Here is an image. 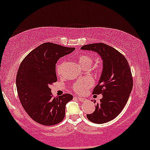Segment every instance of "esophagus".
<instances>
[{
	"mask_svg": "<svg viewBox=\"0 0 150 150\" xmlns=\"http://www.w3.org/2000/svg\"><path fill=\"white\" fill-rule=\"evenodd\" d=\"M76 98H77V99H78L79 101H82H82H85L86 100V99H85V98H82V97H76Z\"/></svg>",
	"mask_w": 150,
	"mask_h": 150,
	"instance_id": "34e87169",
	"label": "esophagus"
}]
</instances>
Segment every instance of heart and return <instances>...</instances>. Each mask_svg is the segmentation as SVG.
<instances>
[{
  "instance_id": "1",
  "label": "heart",
  "mask_w": 150,
  "mask_h": 150,
  "mask_svg": "<svg viewBox=\"0 0 150 150\" xmlns=\"http://www.w3.org/2000/svg\"><path fill=\"white\" fill-rule=\"evenodd\" d=\"M77 61L82 68L86 66H90L92 64V58L89 55L82 54L80 55L77 57ZM63 63H59L56 65V73L59 75L61 73ZM93 85V80L90 77H85V78L80 79L77 82H75L73 85V89L78 94H82L87 90V89L91 87Z\"/></svg>"
}]
</instances>
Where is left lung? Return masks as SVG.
<instances>
[{"label":"left lung","mask_w":150,"mask_h":150,"mask_svg":"<svg viewBox=\"0 0 150 150\" xmlns=\"http://www.w3.org/2000/svg\"><path fill=\"white\" fill-rule=\"evenodd\" d=\"M81 49L94 51L102 60V72L93 94H101L103 97L96 105L94 113L87 117L94 123H106L121 112L132 91V77L128 62L116 49L103 43L88 44Z\"/></svg>","instance_id":"left-lung-1"}]
</instances>
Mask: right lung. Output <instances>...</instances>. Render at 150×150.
<instances>
[{
	"label": "right lung",
	"instance_id": "right-lung-1",
	"mask_svg": "<svg viewBox=\"0 0 150 150\" xmlns=\"http://www.w3.org/2000/svg\"><path fill=\"white\" fill-rule=\"evenodd\" d=\"M75 49L44 43L31 51L19 67L16 86L20 102L27 114L40 124L56 125L64 118L65 105L73 96L53 97L49 87L57 81L58 60Z\"/></svg>",
	"mask_w": 150,
	"mask_h": 150
}]
</instances>
